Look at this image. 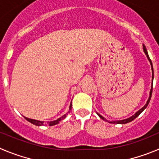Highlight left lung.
<instances>
[{
  "label": "left lung",
  "instance_id": "left-lung-1",
  "mask_svg": "<svg viewBox=\"0 0 159 159\" xmlns=\"http://www.w3.org/2000/svg\"><path fill=\"white\" fill-rule=\"evenodd\" d=\"M143 52L145 53V55H146V56H147V58H148V60H149L150 64H151V70H152V80H151V81H152V83H151V90H150L149 98H148V101H147L146 104H145L144 106H143V107L141 108V109L139 110V111H138L137 112H136V113H135L134 115H133V116L129 117V118H125V119H123V120H118V121H108V120H107L106 118H104V117H103V116H102L101 115H100V114L97 113V112H96V114H97V115H99V117H100V118H102V119H103V120H105V121H108V122H110V123H113V124H126V123L130 122V121H133V120H134L135 118H137V117L139 116V115H140V114H141L142 112H143V111H144L145 109H146L147 107H148V105L149 104V102H150V100H151V95H152V89H153V80H154L153 65H152V62H151V59H150L149 56H148V51H147V48H146V47H145L144 44H143Z\"/></svg>",
  "mask_w": 159,
  "mask_h": 159
}]
</instances>
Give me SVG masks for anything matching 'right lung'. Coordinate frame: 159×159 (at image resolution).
<instances>
[{
    "label": "right lung",
    "instance_id": "right-lung-1",
    "mask_svg": "<svg viewBox=\"0 0 159 159\" xmlns=\"http://www.w3.org/2000/svg\"><path fill=\"white\" fill-rule=\"evenodd\" d=\"M71 107H72V104L70 103V107H69V111H68V113H69L70 111L71 110ZM68 115V114H66V115H63V116L60 117V118H59L58 119L54 120V121H38V120L28 118H26V117H24V118H26V120H27L28 121H30V122L32 123V124L35 125H38V126H41V125H50V126H52V125H55L59 124V123L62 120L65 119V118H66V115Z\"/></svg>",
    "mask_w": 159,
    "mask_h": 159
}]
</instances>
